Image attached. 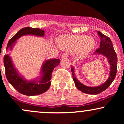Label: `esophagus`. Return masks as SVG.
Instances as JSON below:
<instances>
[{
	"mask_svg": "<svg viewBox=\"0 0 124 124\" xmlns=\"http://www.w3.org/2000/svg\"><path fill=\"white\" fill-rule=\"evenodd\" d=\"M68 57V54L67 53H64L63 55H62V59H65V58H67Z\"/></svg>",
	"mask_w": 124,
	"mask_h": 124,
	"instance_id": "esophagus-1",
	"label": "esophagus"
}]
</instances>
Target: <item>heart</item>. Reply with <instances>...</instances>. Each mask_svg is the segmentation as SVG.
Wrapping results in <instances>:
<instances>
[{
    "instance_id": "1",
    "label": "heart",
    "mask_w": 124,
    "mask_h": 124,
    "mask_svg": "<svg viewBox=\"0 0 124 124\" xmlns=\"http://www.w3.org/2000/svg\"><path fill=\"white\" fill-rule=\"evenodd\" d=\"M58 46L63 50L74 51L78 50L81 54L88 53L95 46L93 38L86 35L64 36L58 41Z\"/></svg>"
}]
</instances>
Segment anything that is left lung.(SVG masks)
Returning a JSON list of instances; mask_svg holds the SVG:
<instances>
[{"label":"left lung","instance_id":"left-lung-1","mask_svg":"<svg viewBox=\"0 0 124 124\" xmlns=\"http://www.w3.org/2000/svg\"><path fill=\"white\" fill-rule=\"evenodd\" d=\"M97 33L100 37V48L94 52L93 54L96 55H101L107 58L108 63L110 65V71L108 79L106 82L99 86L89 87L80 83L75 76V69L73 66L71 68V72L73 76V80L75 82V86L79 90L83 93L89 94H97L103 91L106 90L115 79L116 70H117V56L114 49L113 45L110 38L106 36L101 32L97 31Z\"/></svg>","mask_w":124,"mask_h":124}]
</instances>
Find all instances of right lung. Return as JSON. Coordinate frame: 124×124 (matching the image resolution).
I'll use <instances>...</instances> for the list:
<instances>
[{
    "mask_svg": "<svg viewBox=\"0 0 124 124\" xmlns=\"http://www.w3.org/2000/svg\"><path fill=\"white\" fill-rule=\"evenodd\" d=\"M44 31L39 28L27 27L21 29L10 39L7 45V50H12L16 40L25 35L44 37ZM5 74L8 82L18 92L26 96H36L46 92L51 86V79L54 68L60 63V59H52L45 61L41 70V76L37 79L27 80L15 68L8 54L4 56Z\"/></svg>",
    "mask_w": 124,
    "mask_h": 124,
    "instance_id": "obj_1",
    "label": "right lung"
}]
</instances>
